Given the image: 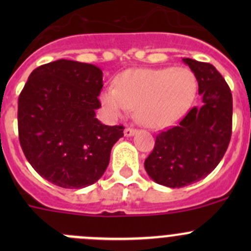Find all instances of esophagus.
<instances>
[{
  "label": "esophagus",
  "mask_w": 251,
  "mask_h": 251,
  "mask_svg": "<svg viewBox=\"0 0 251 251\" xmlns=\"http://www.w3.org/2000/svg\"><path fill=\"white\" fill-rule=\"evenodd\" d=\"M136 132H137V130H136V128H131V127L125 128V131H124V133H125L126 137H132Z\"/></svg>",
  "instance_id": "obj_1"
}]
</instances>
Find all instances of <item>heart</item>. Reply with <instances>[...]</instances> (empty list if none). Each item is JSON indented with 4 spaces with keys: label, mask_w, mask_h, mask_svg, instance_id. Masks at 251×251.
Returning a JSON list of instances; mask_svg holds the SVG:
<instances>
[{
    "label": "heart",
    "mask_w": 251,
    "mask_h": 251,
    "mask_svg": "<svg viewBox=\"0 0 251 251\" xmlns=\"http://www.w3.org/2000/svg\"><path fill=\"white\" fill-rule=\"evenodd\" d=\"M197 93V80L187 68H137L124 72L116 87L100 93L111 116L125 115L136 107L137 119L151 128H163L188 111Z\"/></svg>",
    "instance_id": "b5f03b06"
}]
</instances>
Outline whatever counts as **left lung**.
Instances as JSON below:
<instances>
[{
    "mask_svg": "<svg viewBox=\"0 0 251 251\" xmlns=\"http://www.w3.org/2000/svg\"><path fill=\"white\" fill-rule=\"evenodd\" d=\"M198 81L201 107H194L177 126L156 136L153 151L144 161L151 179L181 188L211 173L227 151L232 135V93L209 63L183 58Z\"/></svg>",
    "mask_w": 251,
    "mask_h": 251,
    "instance_id": "1",
    "label": "left lung"
}]
</instances>
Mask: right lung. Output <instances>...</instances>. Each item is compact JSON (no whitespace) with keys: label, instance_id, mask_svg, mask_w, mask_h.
Instances as JSON below:
<instances>
[{"label":"right lung","instance_id":"right-lung-1","mask_svg":"<svg viewBox=\"0 0 251 251\" xmlns=\"http://www.w3.org/2000/svg\"><path fill=\"white\" fill-rule=\"evenodd\" d=\"M103 87L98 67L59 59L36 68L18 100L23 151L40 176L55 186L80 189L102 177L123 126L96 118Z\"/></svg>","mask_w":251,"mask_h":251}]
</instances>
